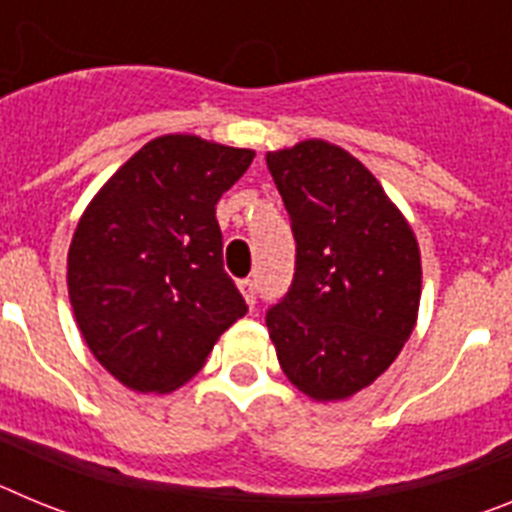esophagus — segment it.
Segmentation results:
<instances>
[{"label":"esophagus","mask_w":512,"mask_h":512,"mask_svg":"<svg viewBox=\"0 0 512 512\" xmlns=\"http://www.w3.org/2000/svg\"><path fill=\"white\" fill-rule=\"evenodd\" d=\"M238 289H241L243 297H246V302H248V307L253 310V305H256V282H253V279H241V282H238Z\"/></svg>","instance_id":"esophagus-1"}]
</instances>
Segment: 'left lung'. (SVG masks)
<instances>
[{
  "instance_id": "1",
  "label": "left lung",
  "mask_w": 512,
  "mask_h": 512,
  "mask_svg": "<svg viewBox=\"0 0 512 512\" xmlns=\"http://www.w3.org/2000/svg\"><path fill=\"white\" fill-rule=\"evenodd\" d=\"M297 243L295 279L266 312L282 372L318 402L369 387L418 320L420 248L374 174L328 140L266 153Z\"/></svg>"
}]
</instances>
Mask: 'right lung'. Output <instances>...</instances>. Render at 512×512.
Wrapping results in <instances>:
<instances>
[{"mask_svg": "<svg viewBox=\"0 0 512 512\" xmlns=\"http://www.w3.org/2000/svg\"><path fill=\"white\" fill-rule=\"evenodd\" d=\"M253 156L197 135H161L81 215L66 271L74 318L94 359L130 390L182 387L246 315L223 269L215 205Z\"/></svg>", "mask_w": 512, "mask_h": 512, "instance_id": "obj_1", "label": "right lung"}]
</instances>
